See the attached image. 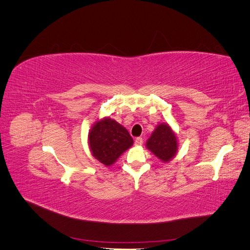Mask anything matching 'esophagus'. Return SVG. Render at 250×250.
I'll list each match as a JSON object with an SVG mask.
<instances>
[{"label":"esophagus","instance_id":"esophagus-1","mask_svg":"<svg viewBox=\"0 0 250 250\" xmlns=\"http://www.w3.org/2000/svg\"><path fill=\"white\" fill-rule=\"evenodd\" d=\"M134 143H135V145H138V146L142 145V144H143V138H137V139L134 140Z\"/></svg>","mask_w":250,"mask_h":250}]
</instances>
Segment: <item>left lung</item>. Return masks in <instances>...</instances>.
Here are the masks:
<instances>
[{
  "mask_svg": "<svg viewBox=\"0 0 250 250\" xmlns=\"http://www.w3.org/2000/svg\"><path fill=\"white\" fill-rule=\"evenodd\" d=\"M147 148L163 162H169L177 151L175 134L168 125H158L147 142Z\"/></svg>",
  "mask_w": 250,
  "mask_h": 250,
  "instance_id": "left-lung-1",
  "label": "left lung"
}]
</instances>
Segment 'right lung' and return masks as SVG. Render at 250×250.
<instances>
[{
    "instance_id": "add662e5",
    "label": "right lung",
    "mask_w": 250,
    "mask_h": 250,
    "mask_svg": "<svg viewBox=\"0 0 250 250\" xmlns=\"http://www.w3.org/2000/svg\"><path fill=\"white\" fill-rule=\"evenodd\" d=\"M88 141L93 155L105 166L112 165L133 144L129 132L115 120L108 118L101 120L93 127Z\"/></svg>"
}]
</instances>
